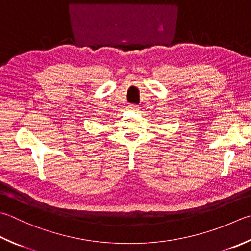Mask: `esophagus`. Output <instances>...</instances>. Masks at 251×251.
<instances>
[{"mask_svg":"<svg viewBox=\"0 0 251 251\" xmlns=\"http://www.w3.org/2000/svg\"><path fill=\"white\" fill-rule=\"evenodd\" d=\"M129 109L130 110H133V111H136V110H139V106L138 105H134V103H130Z\"/></svg>","mask_w":251,"mask_h":251,"instance_id":"obj_1","label":"esophagus"}]
</instances>
